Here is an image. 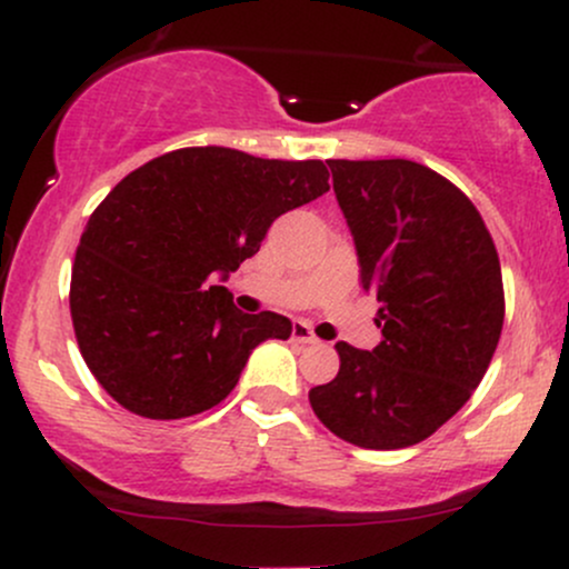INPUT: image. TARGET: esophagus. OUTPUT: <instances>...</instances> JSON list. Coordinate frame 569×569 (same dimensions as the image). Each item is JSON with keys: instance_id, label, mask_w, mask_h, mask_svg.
<instances>
[{"instance_id": "1", "label": "esophagus", "mask_w": 569, "mask_h": 569, "mask_svg": "<svg viewBox=\"0 0 569 569\" xmlns=\"http://www.w3.org/2000/svg\"><path fill=\"white\" fill-rule=\"evenodd\" d=\"M291 337H293V342H299V345H318V337L312 335V329L307 323H302V321H297L293 323V329H291Z\"/></svg>"}]
</instances>
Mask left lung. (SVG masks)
<instances>
[{"mask_svg":"<svg viewBox=\"0 0 569 569\" xmlns=\"http://www.w3.org/2000/svg\"><path fill=\"white\" fill-rule=\"evenodd\" d=\"M329 168L382 339L375 350L337 342V377L310 390V407L356 447L403 449L479 388L506 316L500 259L473 202L420 162Z\"/></svg>","mask_w":569,"mask_h":569,"instance_id":"obj_1","label":"left lung"}]
</instances>
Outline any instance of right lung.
<instances>
[{
	"label": "right lung",
	"instance_id": "add662e5",
	"mask_svg": "<svg viewBox=\"0 0 569 569\" xmlns=\"http://www.w3.org/2000/svg\"><path fill=\"white\" fill-rule=\"evenodd\" d=\"M323 192L321 160L227 147L176 149L128 173L93 211L71 267L77 345L101 388L149 420L224 401L253 348L289 339L291 321L248 316L213 283L259 251L280 213Z\"/></svg>",
	"mask_w": 569,
	"mask_h": 569
}]
</instances>
